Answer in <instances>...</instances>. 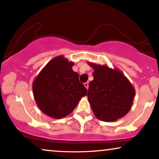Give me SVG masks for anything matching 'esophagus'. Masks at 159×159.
I'll return each mask as SVG.
<instances>
[{"label":"esophagus","mask_w":159,"mask_h":159,"mask_svg":"<svg viewBox=\"0 0 159 159\" xmlns=\"http://www.w3.org/2000/svg\"><path fill=\"white\" fill-rule=\"evenodd\" d=\"M84 87L87 88V89H88V87H89V84H88V82H84Z\"/></svg>","instance_id":"obj_1"}]
</instances>
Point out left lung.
<instances>
[{"label": "left lung", "instance_id": "1", "mask_svg": "<svg viewBox=\"0 0 159 159\" xmlns=\"http://www.w3.org/2000/svg\"><path fill=\"white\" fill-rule=\"evenodd\" d=\"M93 68L87 96L94 115L104 122L121 118L131 107L135 90L120 71L89 63Z\"/></svg>", "mask_w": 159, "mask_h": 159}]
</instances>
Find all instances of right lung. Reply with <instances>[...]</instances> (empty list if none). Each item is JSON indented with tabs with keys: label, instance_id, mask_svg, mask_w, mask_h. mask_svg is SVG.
Listing matches in <instances>:
<instances>
[{
	"label": "right lung",
	"instance_id": "1",
	"mask_svg": "<svg viewBox=\"0 0 159 159\" xmlns=\"http://www.w3.org/2000/svg\"><path fill=\"white\" fill-rule=\"evenodd\" d=\"M74 63L63 56L46 65L33 84V92L41 111L53 118L71 114L87 89L72 70Z\"/></svg>",
	"mask_w": 159,
	"mask_h": 159
}]
</instances>
